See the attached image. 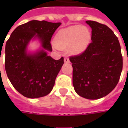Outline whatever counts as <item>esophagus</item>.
I'll list each match as a JSON object with an SVG mask.
<instances>
[{
	"label": "esophagus",
	"mask_w": 128,
	"mask_h": 128,
	"mask_svg": "<svg viewBox=\"0 0 128 128\" xmlns=\"http://www.w3.org/2000/svg\"><path fill=\"white\" fill-rule=\"evenodd\" d=\"M64 63H69L70 62L69 59L68 58H64Z\"/></svg>",
	"instance_id": "obj_1"
}]
</instances>
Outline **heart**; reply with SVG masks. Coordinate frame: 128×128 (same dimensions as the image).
I'll use <instances>...</instances> for the list:
<instances>
[{"instance_id":"1","label":"heart","mask_w":128,"mask_h":128,"mask_svg":"<svg viewBox=\"0 0 128 128\" xmlns=\"http://www.w3.org/2000/svg\"><path fill=\"white\" fill-rule=\"evenodd\" d=\"M90 33L85 26H68L60 30L54 38L53 43L60 50H67L72 54L82 53L88 46Z\"/></svg>"}]
</instances>
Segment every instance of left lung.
<instances>
[{
  "label": "left lung",
  "instance_id": "left-lung-1",
  "mask_svg": "<svg viewBox=\"0 0 128 128\" xmlns=\"http://www.w3.org/2000/svg\"><path fill=\"white\" fill-rule=\"evenodd\" d=\"M92 42L83 53L70 57L72 85L80 96L98 99L106 96L118 84L123 68L121 46L114 32L105 24L87 20Z\"/></svg>",
  "mask_w": 128,
  "mask_h": 128
}]
</instances>
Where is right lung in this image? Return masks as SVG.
I'll use <instances>...</instances> for the list:
<instances>
[{
  "label": "right lung",
  "instance_id": "obj_1",
  "mask_svg": "<svg viewBox=\"0 0 128 128\" xmlns=\"http://www.w3.org/2000/svg\"><path fill=\"white\" fill-rule=\"evenodd\" d=\"M60 22L31 20L16 27L5 45V70L15 89L27 98L46 96L52 90L64 58L56 60L48 56L52 51L50 40ZM38 39L40 48L27 50L31 40Z\"/></svg>",
  "mask_w": 128,
  "mask_h": 128
}]
</instances>
